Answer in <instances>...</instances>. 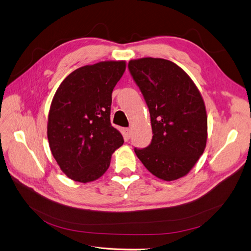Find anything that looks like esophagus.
I'll return each instance as SVG.
<instances>
[{
	"label": "esophagus",
	"instance_id": "34e87169",
	"mask_svg": "<svg viewBox=\"0 0 251 251\" xmlns=\"http://www.w3.org/2000/svg\"><path fill=\"white\" fill-rule=\"evenodd\" d=\"M123 134H124L125 139H129L130 136H131V129H130V128H124Z\"/></svg>",
	"mask_w": 251,
	"mask_h": 251
}]
</instances>
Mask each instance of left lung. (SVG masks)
<instances>
[{
	"label": "left lung",
	"mask_w": 251,
	"mask_h": 251,
	"mask_svg": "<svg viewBox=\"0 0 251 251\" xmlns=\"http://www.w3.org/2000/svg\"><path fill=\"white\" fill-rule=\"evenodd\" d=\"M148 104L152 139L137 158L165 181L186 176L206 148L207 114L202 95L190 75L163 58L144 57L128 63Z\"/></svg>",
	"instance_id": "obj_1"
}]
</instances>
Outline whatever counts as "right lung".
<instances>
[{"label":"right lung","mask_w":251,"mask_h":251,"mask_svg":"<svg viewBox=\"0 0 251 251\" xmlns=\"http://www.w3.org/2000/svg\"><path fill=\"white\" fill-rule=\"evenodd\" d=\"M126 70L125 60H106L71 73L50 105L49 147L61 171L79 182L99 179L113 152L124 143L110 120L112 93Z\"/></svg>","instance_id":"obj_1"}]
</instances>
